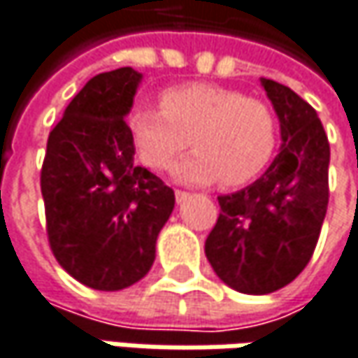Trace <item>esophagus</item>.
<instances>
[{
	"label": "esophagus",
	"instance_id": "1",
	"mask_svg": "<svg viewBox=\"0 0 358 358\" xmlns=\"http://www.w3.org/2000/svg\"><path fill=\"white\" fill-rule=\"evenodd\" d=\"M192 197V193L189 192H181V189H177L175 192V199H177V203H183V201H187Z\"/></svg>",
	"mask_w": 358,
	"mask_h": 358
}]
</instances>
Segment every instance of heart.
<instances>
[{
    "instance_id": "1",
    "label": "heart",
    "mask_w": 358,
    "mask_h": 358,
    "mask_svg": "<svg viewBox=\"0 0 358 358\" xmlns=\"http://www.w3.org/2000/svg\"><path fill=\"white\" fill-rule=\"evenodd\" d=\"M128 124L141 161L152 171L166 169L192 144L195 152L175 166L185 183L244 185L265 171L277 146V120L265 101L210 83L171 87L161 108L136 106Z\"/></svg>"
}]
</instances>
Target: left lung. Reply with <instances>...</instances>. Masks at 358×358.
Returning <instances> with one entry per match:
<instances>
[{"label":"left lung","instance_id":"1","mask_svg":"<svg viewBox=\"0 0 358 358\" xmlns=\"http://www.w3.org/2000/svg\"><path fill=\"white\" fill-rule=\"evenodd\" d=\"M281 122V152L248 187L220 195L206 241L216 275L241 294H273L310 263L328 208L330 144L316 110L295 91L263 79Z\"/></svg>","mask_w":358,"mask_h":358}]
</instances>
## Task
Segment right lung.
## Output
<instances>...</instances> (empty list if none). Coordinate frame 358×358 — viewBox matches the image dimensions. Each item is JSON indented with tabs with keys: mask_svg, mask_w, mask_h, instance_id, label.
Returning <instances> with one entry per match:
<instances>
[{
	"mask_svg": "<svg viewBox=\"0 0 358 358\" xmlns=\"http://www.w3.org/2000/svg\"><path fill=\"white\" fill-rule=\"evenodd\" d=\"M142 75L132 66L99 73L50 130L40 171L46 236L59 265L99 292L134 285L155 263L175 193L134 165L126 115Z\"/></svg>",
	"mask_w": 358,
	"mask_h": 358,
	"instance_id": "1",
	"label": "right lung"
}]
</instances>
